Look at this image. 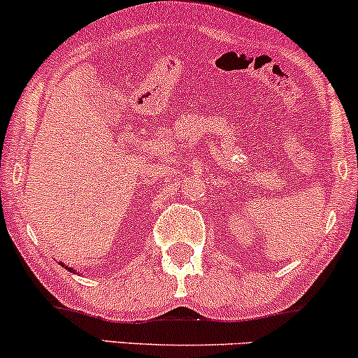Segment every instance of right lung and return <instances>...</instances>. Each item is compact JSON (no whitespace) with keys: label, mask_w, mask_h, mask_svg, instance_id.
<instances>
[{"label":"right lung","mask_w":358,"mask_h":358,"mask_svg":"<svg viewBox=\"0 0 358 358\" xmlns=\"http://www.w3.org/2000/svg\"><path fill=\"white\" fill-rule=\"evenodd\" d=\"M60 266H62V267H66V268H67V271H69V272H74V268H72V267H69V266H64V264H62V262H60Z\"/></svg>","instance_id":"right-lung-1"}]
</instances>
